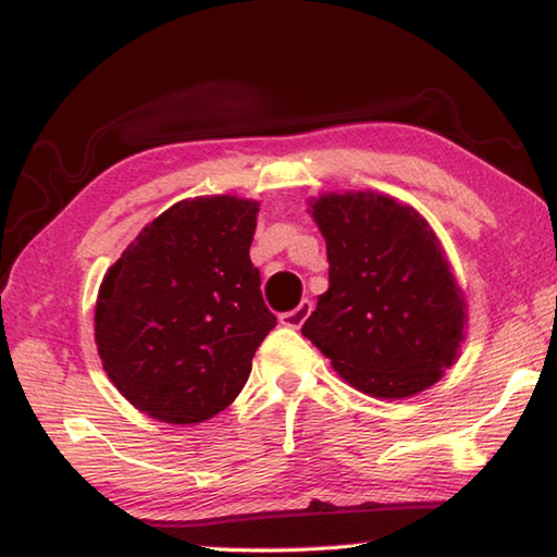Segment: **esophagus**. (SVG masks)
<instances>
[{
  "mask_svg": "<svg viewBox=\"0 0 557 557\" xmlns=\"http://www.w3.org/2000/svg\"><path fill=\"white\" fill-rule=\"evenodd\" d=\"M312 314V301L309 299H301L299 305L292 309V312H285L280 314V324L282 326H289V329H299L301 324H305V319Z\"/></svg>",
  "mask_w": 557,
  "mask_h": 557,
  "instance_id": "34e87169",
  "label": "esophagus"
}]
</instances>
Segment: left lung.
Returning a JSON list of instances; mask_svg holds the SVG:
<instances>
[{
	"instance_id": "1",
	"label": "left lung",
	"mask_w": 557,
	"mask_h": 557,
	"mask_svg": "<svg viewBox=\"0 0 557 557\" xmlns=\"http://www.w3.org/2000/svg\"><path fill=\"white\" fill-rule=\"evenodd\" d=\"M309 213L326 240L329 289L301 334L356 391L383 400L428 391L467 334L465 292L435 231L379 191L322 194Z\"/></svg>"
}]
</instances>
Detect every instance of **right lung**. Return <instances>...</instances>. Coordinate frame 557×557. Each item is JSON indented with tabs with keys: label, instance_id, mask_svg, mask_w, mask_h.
I'll use <instances>...</instances> for the list:
<instances>
[{
	"label": "right lung",
	"instance_id": "1",
	"mask_svg": "<svg viewBox=\"0 0 557 557\" xmlns=\"http://www.w3.org/2000/svg\"><path fill=\"white\" fill-rule=\"evenodd\" d=\"M258 211V201L233 194L178 201L102 277L98 356L139 412L196 425L238 398L277 324L250 262Z\"/></svg>",
	"mask_w": 557,
	"mask_h": 557
}]
</instances>
